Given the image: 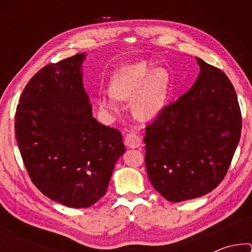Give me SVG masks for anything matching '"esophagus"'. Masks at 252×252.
Here are the masks:
<instances>
[{
    "label": "esophagus",
    "mask_w": 252,
    "mask_h": 252,
    "mask_svg": "<svg viewBox=\"0 0 252 252\" xmlns=\"http://www.w3.org/2000/svg\"><path fill=\"white\" fill-rule=\"evenodd\" d=\"M141 142H142V139L141 136L139 134L134 133V132H130V133H127L126 139H125V143L127 148L130 149H135V148H139L141 146Z\"/></svg>",
    "instance_id": "1"
}]
</instances>
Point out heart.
I'll use <instances>...</instances> for the list:
<instances>
[{"mask_svg":"<svg viewBox=\"0 0 252 252\" xmlns=\"http://www.w3.org/2000/svg\"><path fill=\"white\" fill-rule=\"evenodd\" d=\"M171 78L162 67L155 69L147 61L122 66L110 83L112 97L101 96L99 106L106 112H117V101H130L133 116L140 120H151L165 108L170 94Z\"/></svg>","mask_w":252,"mask_h":252,"instance_id":"heart-1","label":"heart"}]
</instances>
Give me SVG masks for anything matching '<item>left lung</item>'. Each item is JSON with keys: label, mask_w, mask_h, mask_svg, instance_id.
<instances>
[{"label": "left lung", "mask_w": 252, "mask_h": 252, "mask_svg": "<svg viewBox=\"0 0 252 252\" xmlns=\"http://www.w3.org/2000/svg\"><path fill=\"white\" fill-rule=\"evenodd\" d=\"M198 79L189 91L147 126L149 180L171 202L202 197L227 174L241 134V112L222 71L197 58Z\"/></svg>", "instance_id": "8db88e82"}]
</instances>
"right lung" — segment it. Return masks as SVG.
<instances>
[{"label": "right lung", "mask_w": 252, "mask_h": 252, "mask_svg": "<svg viewBox=\"0 0 252 252\" xmlns=\"http://www.w3.org/2000/svg\"><path fill=\"white\" fill-rule=\"evenodd\" d=\"M80 53L45 65L29 81L15 113V135L37 189L70 208H88L106 193L126 152L121 132L92 117Z\"/></svg>", "instance_id": "right-lung-1"}]
</instances>
